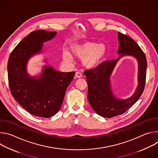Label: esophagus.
Segmentation results:
<instances>
[{
  "mask_svg": "<svg viewBox=\"0 0 158 158\" xmlns=\"http://www.w3.org/2000/svg\"><path fill=\"white\" fill-rule=\"evenodd\" d=\"M82 77V75L81 73H79V72L76 73V74H75V77L76 78H81Z\"/></svg>",
  "mask_w": 158,
  "mask_h": 158,
  "instance_id": "34e87169",
  "label": "esophagus"
}]
</instances>
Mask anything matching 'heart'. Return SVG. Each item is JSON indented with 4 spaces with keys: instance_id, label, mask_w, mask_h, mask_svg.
Wrapping results in <instances>:
<instances>
[{
    "instance_id": "obj_1",
    "label": "heart",
    "mask_w": 158,
    "mask_h": 158,
    "mask_svg": "<svg viewBox=\"0 0 158 158\" xmlns=\"http://www.w3.org/2000/svg\"><path fill=\"white\" fill-rule=\"evenodd\" d=\"M71 54L81 59L82 64L87 69H93L99 66L107 55V48L104 44L93 41H82L74 43L69 48ZM62 58L67 62H70L71 57L67 52H64Z\"/></svg>"
}]
</instances>
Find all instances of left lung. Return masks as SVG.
<instances>
[{"mask_svg": "<svg viewBox=\"0 0 158 158\" xmlns=\"http://www.w3.org/2000/svg\"><path fill=\"white\" fill-rule=\"evenodd\" d=\"M119 58L102 62L94 69L84 72L88 85L87 99L96 113L102 117L110 118L121 115L137 102L144 91L146 82L147 60L146 56L131 37L118 32ZM124 55H131L138 60L139 85L134 94L126 100L117 99L111 92L110 76L117 62Z\"/></svg>", "mask_w": 158, "mask_h": 158, "instance_id": "obj_1", "label": "left lung"}]
</instances>
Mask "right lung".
Segmentation results:
<instances>
[{"label":"right lung","mask_w":158,"mask_h":158,"mask_svg":"<svg viewBox=\"0 0 158 158\" xmlns=\"http://www.w3.org/2000/svg\"><path fill=\"white\" fill-rule=\"evenodd\" d=\"M56 35V32L42 30L31 32L12 51L7 64L9 85L14 99L30 114L45 118L59 110L75 72H59L45 65L42 75L34 78L27 73L26 65L31 56L41 51L43 42Z\"/></svg>","instance_id":"right-lung-1"}]
</instances>
